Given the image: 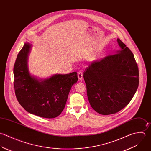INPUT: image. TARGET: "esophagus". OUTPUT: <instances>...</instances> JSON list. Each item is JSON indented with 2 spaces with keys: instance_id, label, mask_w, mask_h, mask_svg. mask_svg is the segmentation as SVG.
Masks as SVG:
<instances>
[{
  "instance_id": "1",
  "label": "esophagus",
  "mask_w": 151,
  "mask_h": 151,
  "mask_svg": "<svg viewBox=\"0 0 151 151\" xmlns=\"http://www.w3.org/2000/svg\"><path fill=\"white\" fill-rule=\"evenodd\" d=\"M78 78L80 80H83V74L82 72L81 71H79L78 73Z\"/></svg>"
}]
</instances>
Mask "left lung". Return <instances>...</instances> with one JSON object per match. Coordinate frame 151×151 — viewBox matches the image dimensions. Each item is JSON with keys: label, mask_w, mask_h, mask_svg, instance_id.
<instances>
[{"label": "left lung", "mask_w": 151, "mask_h": 151, "mask_svg": "<svg viewBox=\"0 0 151 151\" xmlns=\"http://www.w3.org/2000/svg\"><path fill=\"white\" fill-rule=\"evenodd\" d=\"M117 42L119 50L92 62L83 73L91 107L105 115L125 108L139 85V70L133 53L119 39Z\"/></svg>", "instance_id": "8db88e82"}]
</instances>
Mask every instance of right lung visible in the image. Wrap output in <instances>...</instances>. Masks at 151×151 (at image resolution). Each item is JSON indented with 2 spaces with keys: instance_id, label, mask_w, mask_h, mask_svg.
Returning a JSON list of instances; mask_svg holds the SVG:
<instances>
[{
  "instance_id": "add662e5",
  "label": "right lung",
  "mask_w": 151,
  "mask_h": 151,
  "mask_svg": "<svg viewBox=\"0 0 151 151\" xmlns=\"http://www.w3.org/2000/svg\"><path fill=\"white\" fill-rule=\"evenodd\" d=\"M31 46L25 43L19 52L13 67L14 88L19 104L28 112L54 118L64 109L72 86L78 80L77 72L56 74L39 81L30 76L27 57Z\"/></svg>"
}]
</instances>
